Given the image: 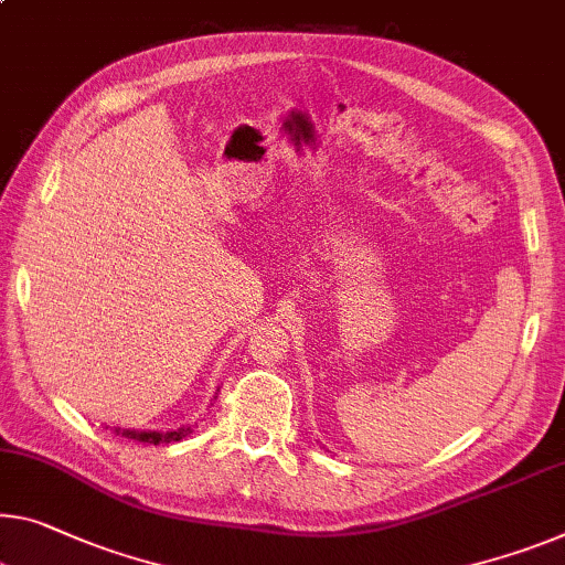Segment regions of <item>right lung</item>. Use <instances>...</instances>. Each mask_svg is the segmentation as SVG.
Segmentation results:
<instances>
[{
  "mask_svg": "<svg viewBox=\"0 0 565 565\" xmlns=\"http://www.w3.org/2000/svg\"><path fill=\"white\" fill-rule=\"evenodd\" d=\"M116 434L126 439H134V441H143V445H169V441H179L192 434V427H179V429H171V431H138V429H116Z\"/></svg>",
  "mask_w": 565,
  "mask_h": 565,
  "instance_id": "right-lung-1",
  "label": "right lung"
}]
</instances>
